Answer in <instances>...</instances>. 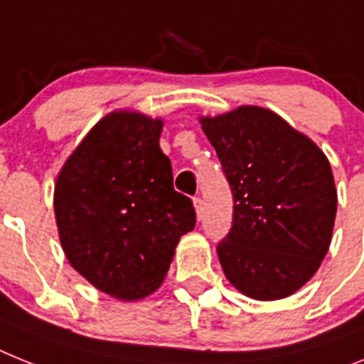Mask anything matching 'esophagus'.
I'll return each instance as SVG.
<instances>
[{"instance_id":"1","label":"esophagus","mask_w":364,"mask_h":364,"mask_svg":"<svg viewBox=\"0 0 364 364\" xmlns=\"http://www.w3.org/2000/svg\"><path fill=\"white\" fill-rule=\"evenodd\" d=\"M194 207H196V215H198V218L201 220V216H203V210H205V205H203V200H201L200 196L194 198Z\"/></svg>"}]
</instances>
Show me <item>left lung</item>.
Returning <instances> with one entry per match:
<instances>
[{"label":"left lung","instance_id":"obj_1","mask_svg":"<svg viewBox=\"0 0 364 364\" xmlns=\"http://www.w3.org/2000/svg\"><path fill=\"white\" fill-rule=\"evenodd\" d=\"M200 122L233 194L231 229L216 246L225 277L253 300L294 294L331 242L337 191L328 157L262 107Z\"/></svg>","mask_w":364,"mask_h":364}]
</instances>
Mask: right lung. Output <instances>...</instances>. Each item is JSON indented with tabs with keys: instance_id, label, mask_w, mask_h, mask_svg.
Here are the masks:
<instances>
[{
	"instance_id": "right-lung-1",
	"label": "right lung",
	"mask_w": 364,
	"mask_h": 364,
	"mask_svg": "<svg viewBox=\"0 0 364 364\" xmlns=\"http://www.w3.org/2000/svg\"><path fill=\"white\" fill-rule=\"evenodd\" d=\"M161 131L163 120L140 112L107 114L70 155L55 185L66 259L118 300L157 291L177 242L196 225L192 200L173 191Z\"/></svg>"
}]
</instances>
